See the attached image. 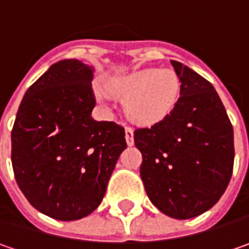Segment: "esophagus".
Wrapping results in <instances>:
<instances>
[{
    "label": "esophagus",
    "instance_id": "34e87169",
    "mask_svg": "<svg viewBox=\"0 0 249 249\" xmlns=\"http://www.w3.org/2000/svg\"><path fill=\"white\" fill-rule=\"evenodd\" d=\"M125 139L128 146L134 145V129L131 126H125Z\"/></svg>",
    "mask_w": 249,
    "mask_h": 249
}]
</instances>
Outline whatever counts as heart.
<instances>
[{
  "mask_svg": "<svg viewBox=\"0 0 249 249\" xmlns=\"http://www.w3.org/2000/svg\"><path fill=\"white\" fill-rule=\"evenodd\" d=\"M179 79L173 71L156 68L136 71L111 82V92L126 100L129 118L142 125H152L166 118L173 111L179 97ZM100 103L108 104L110 93L96 90Z\"/></svg>",
  "mask_w": 249,
  "mask_h": 249,
  "instance_id": "heart-1",
  "label": "heart"
}]
</instances>
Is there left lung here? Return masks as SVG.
I'll use <instances>...</instances> for the list:
<instances>
[{"label":"left lung","mask_w":249,"mask_h":249,"mask_svg":"<svg viewBox=\"0 0 249 249\" xmlns=\"http://www.w3.org/2000/svg\"><path fill=\"white\" fill-rule=\"evenodd\" d=\"M179 97L173 111L150 128L134 132L142 153L141 178L160 212L191 219L222 198L232 174L234 134L211 82L178 61Z\"/></svg>","instance_id":"1"}]
</instances>
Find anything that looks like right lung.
<instances>
[{"instance_id":"obj_1","label":"right lung","mask_w":249,"mask_h":249,"mask_svg":"<svg viewBox=\"0 0 249 249\" xmlns=\"http://www.w3.org/2000/svg\"><path fill=\"white\" fill-rule=\"evenodd\" d=\"M93 68L78 60L51 65L25 93L11 134L18 185L38 212L70 222L90 214L126 147L125 131L96 121Z\"/></svg>"}]
</instances>
